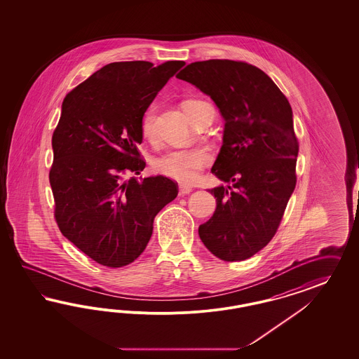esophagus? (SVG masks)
<instances>
[{"instance_id": "esophagus-1", "label": "esophagus", "mask_w": 359, "mask_h": 359, "mask_svg": "<svg viewBox=\"0 0 359 359\" xmlns=\"http://www.w3.org/2000/svg\"><path fill=\"white\" fill-rule=\"evenodd\" d=\"M179 192H180V195H188V194H191V192H192V187H189V185L180 184L179 185Z\"/></svg>"}]
</instances>
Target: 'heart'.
<instances>
[{
  "label": "heart",
  "instance_id": "obj_1",
  "mask_svg": "<svg viewBox=\"0 0 359 359\" xmlns=\"http://www.w3.org/2000/svg\"><path fill=\"white\" fill-rule=\"evenodd\" d=\"M208 105L207 102L200 100H189L185 102V111L194 118L196 113ZM154 120L155 109L150 108L142 118V134L146 138H151L154 133ZM210 155L205 149H176L164 152L155 161V170L159 174L164 175L179 183H194L198 177V172L209 163Z\"/></svg>",
  "mask_w": 359,
  "mask_h": 359
}]
</instances>
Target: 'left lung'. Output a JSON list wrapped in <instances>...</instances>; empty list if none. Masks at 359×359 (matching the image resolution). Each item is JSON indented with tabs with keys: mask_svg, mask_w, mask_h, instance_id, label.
Listing matches in <instances>:
<instances>
[{
	"mask_svg": "<svg viewBox=\"0 0 359 359\" xmlns=\"http://www.w3.org/2000/svg\"><path fill=\"white\" fill-rule=\"evenodd\" d=\"M176 77L212 98L225 120L212 172L233 188L209 191L217 207L198 236L219 259L245 261L271 241L294 192L299 142L292 108L270 76L245 62H195Z\"/></svg>",
	"mask_w": 359,
	"mask_h": 359,
	"instance_id": "left-lung-1",
	"label": "left lung"
}]
</instances>
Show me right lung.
Here are the masks:
<instances>
[{"label": "right lung", "mask_w": 359, "mask_h": 359, "mask_svg": "<svg viewBox=\"0 0 359 359\" xmlns=\"http://www.w3.org/2000/svg\"><path fill=\"white\" fill-rule=\"evenodd\" d=\"M171 60L116 62L72 89L53 135L50 184L65 238L107 267L135 261L151 238L155 216L177 196L158 175L138 182L142 118L165 83L184 65Z\"/></svg>", "instance_id": "1"}]
</instances>
